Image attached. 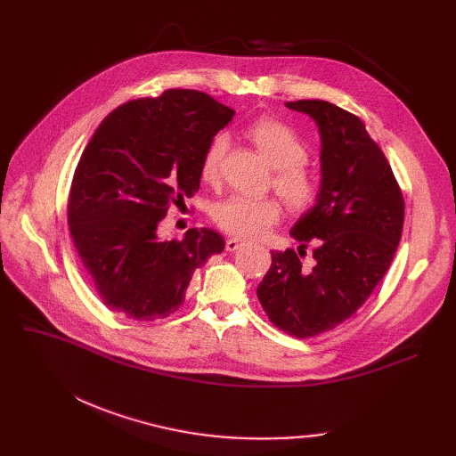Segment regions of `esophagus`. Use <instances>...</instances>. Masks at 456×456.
<instances>
[{"instance_id":"obj_1","label":"esophagus","mask_w":456,"mask_h":456,"mask_svg":"<svg viewBox=\"0 0 456 456\" xmlns=\"http://www.w3.org/2000/svg\"><path fill=\"white\" fill-rule=\"evenodd\" d=\"M240 246H242V240H238V238H229V240L225 242V249L229 253H234L236 249H240Z\"/></svg>"}]
</instances>
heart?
Returning <instances> with one entry per match:
<instances>
[{
  "instance_id": "heart-1",
  "label": "heart",
  "mask_w": 456,
  "mask_h": 456,
  "mask_svg": "<svg viewBox=\"0 0 456 456\" xmlns=\"http://www.w3.org/2000/svg\"><path fill=\"white\" fill-rule=\"evenodd\" d=\"M249 140L266 157L275 172L273 186L292 210H306L316 201L318 181L305 162L306 148L297 133L275 118H260L248 129ZM227 151V138L216 136L201 159L200 175L203 183L216 184L222 175V162ZM281 218V207L273 198L232 196L214 208V222L236 238H258L266 234Z\"/></svg>"
}]
</instances>
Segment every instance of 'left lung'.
<instances>
[{
    "label": "left lung",
    "instance_id": "left-lung-1",
    "mask_svg": "<svg viewBox=\"0 0 456 456\" xmlns=\"http://www.w3.org/2000/svg\"><path fill=\"white\" fill-rule=\"evenodd\" d=\"M314 119L320 133L316 203L292 227L301 246L272 251L256 296L281 330L310 338L361 308L388 272L401 240L404 203L392 167L361 118L323 100L286 103ZM313 240L315 265L300 256Z\"/></svg>",
    "mask_w": 456,
    "mask_h": 456
}]
</instances>
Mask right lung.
<instances>
[{
	"label": "right lung",
	"instance_id": "1",
	"mask_svg": "<svg viewBox=\"0 0 456 456\" xmlns=\"http://www.w3.org/2000/svg\"><path fill=\"white\" fill-rule=\"evenodd\" d=\"M232 116L203 92L174 88L119 105L95 129L71 181L68 224L114 313L138 322L174 314L194 272L224 251L222 234L207 227L183 240L157 231L167 207L200 190L201 159Z\"/></svg>",
	"mask_w": 456,
	"mask_h": 456
}]
</instances>
